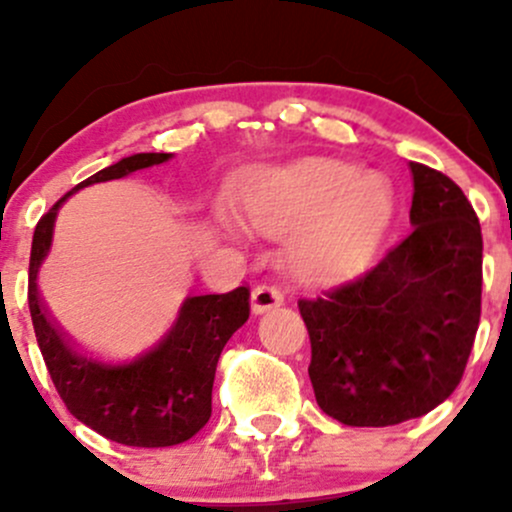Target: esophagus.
<instances>
[{"label": "esophagus", "instance_id": "obj_1", "mask_svg": "<svg viewBox=\"0 0 512 512\" xmlns=\"http://www.w3.org/2000/svg\"><path fill=\"white\" fill-rule=\"evenodd\" d=\"M284 303V293L279 289H274V286H255L252 289V296H250V308L255 315H262V313H269V310L279 308V305Z\"/></svg>", "mask_w": 512, "mask_h": 512}]
</instances>
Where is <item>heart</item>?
Segmentation results:
<instances>
[{
    "mask_svg": "<svg viewBox=\"0 0 512 512\" xmlns=\"http://www.w3.org/2000/svg\"><path fill=\"white\" fill-rule=\"evenodd\" d=\"M395 214V190L380 173L327 156H305L257 168L236 197V219L260 236L284 240L291 274L330 284L356 272ZM226 233L236 226L216 211Z\"/></svg>",
    "mask_w": 512,
    "mask_h": 512,
    "instance_id": "b5f03b06",
    "label": "heart"
}]
</instances>
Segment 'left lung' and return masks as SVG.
<instances>
[{
    "label": "left lung",
    "instance_id": "1",
    "mask_svg": "<svg viewBox=\"0 0 512 512\" xmlns=\"http://www.w3.org/2000/svg\"><path fill=\"white\" fill-rule=\"evenodd\" d=\"M414 231L375 267L315 301L310 383L344 426L424 416L460 385L481 315V226L448 175L409 163Z\"/></svg>",
    "mask_w": 512,
    "mask_h": 512
}]
</instances>
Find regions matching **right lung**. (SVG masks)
Returning a JSON list of instances; mask_svg holds the SVG:
<instances>
[{
    "label": "right lung",
    "mask_w": 512,
    "mask_h": 512,
    "mask_svg": "<svg viewBox=\"0 0 512 512\" xmlns=\"http://www.w3.org/2000/svg\"><path fill=\"white\" fill-rule=\"evenodd\" d=\"M173 154H134L79 182L38 221L28 267V308L40 354L62 402L81 424L132 448H168L202 431L211 416L216 363L228 339L250 317V291L190 296L166 337L144 354L108 361L81 354L50 320L38 293V272L52 248L57 211L67 197L96 182L166 163Z\"/></svg>",
    "instance_id": "right-lung-1"
}]
</instances>
